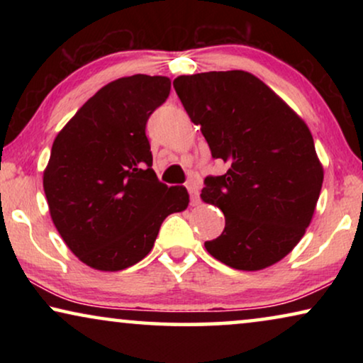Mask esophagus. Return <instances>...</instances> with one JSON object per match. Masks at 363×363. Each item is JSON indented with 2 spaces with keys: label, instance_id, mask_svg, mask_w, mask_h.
Here are the masks:
<instances>
[{
  "label": "esophagus",
  "instance_id": "34e87169",
  "mask_svg": "<svg viewBox=\"0 0 363 363\" xmlns=\"http://www.w3.org/2000/svg\"><path fill=\"white\" fill-rule=\"evenodd\" d=\"M186 190L191 196V205H196V203H198V190H200V182L195 180V178L188 180L186 182Z\"/></svg>",
  "mask_w": 363,
  "mask_h": 363
}]
</instances>
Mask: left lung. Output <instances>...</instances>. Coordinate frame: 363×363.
I'll list each match as a JSON object with an SVG mask.
<instances>
[{
  "mask_svg": "<svg viewBox=\"0 0 363 363\" xmlns=\"http://www.w3.org/2000/svg\"><path fill=\"white\" fill-rule=\"evenodd\" d=\"M173 87L211 157L228 165L201 190L203 201L225 215V230L206 251L241 271L281 261L311 225L324 180L309 127L250 72L180 76Z\"/></svg>",
  "mask_w": 363,
  "mask_h": 363,
  "instance_id": "8db88e82",
  "label": "left lung"
}]
</instances>
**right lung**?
I'll list each match as a JSON object with an SVG mask.
<instances>
[{"label":"right lung","instance_id":"obj_1","mask_svg":"<svg viewBox=\"0 0 363 363\" xmlns=\"http://www.w3.org/2000/svg\"><path fill=\"white\" fill-rule=\"evenodd\" d=\"M172 82L135 74L108 82L79 108L52 143L43 186L69 250L99 271H121L152 251L163 220L186 210L185 186L152 168L148 117Z\"/></svg>","mask_w":363,"mask_h":363}]
</instances>
